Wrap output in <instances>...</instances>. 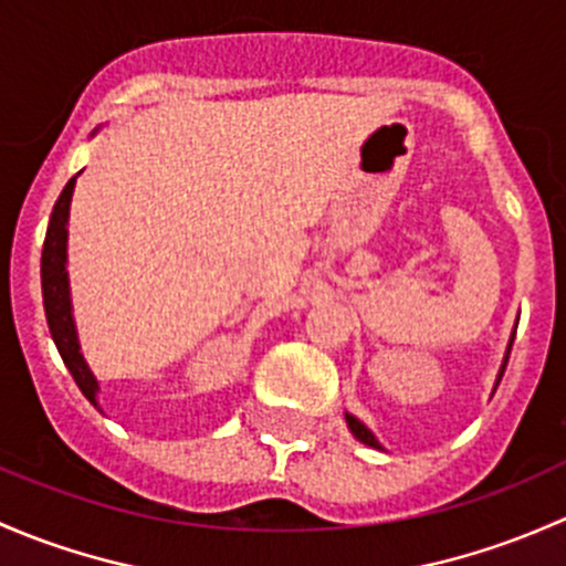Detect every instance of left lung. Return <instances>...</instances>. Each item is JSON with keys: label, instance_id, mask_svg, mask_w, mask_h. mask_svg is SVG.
<instances>
[{"label": "left lung", "instance_id": "obj_1", "mask_svg": "<svg viewBox=\"0 0 566 566\" xmlns=\"http://www.w3.org/2000/svg\"><path fill=\"white\" fill-rule=\"evenodd\" d=\"M512 340H515V337H512ZM512 348V346H510ZM506 359H510V352H506V357H504V365H501V373H499V381H501V376H504V368H506ZM346 422H348V428H352V433L357 436L359 441H363V444H368V447H376V450H381V444H378L376 441V436L370 433L368 428H365L363 422H359L357 417H352V413H346Z\"/></svg>", "mask_w": 566, "mask_h": 566}]
</instances>
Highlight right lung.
Here are the masks:
<instances>
[{"instance_id":"right-lung-1","label":"right lung","mask_w":566,"mask_h":566,"mask_svg":"<svg viewBox=\"0 0 566 566\" xmlns=\"http://www.w3.org/2000/svg\"><path fill=\"white\" fill-rule=\"evenodd\" d=\"M75 177L70 179L54 203L51 212L49 231H45L43 242V259H40V277H43V307L45 318H49L51 337H54L56 348H60L62 359H65L67 370L73 373L75 384L81 392L86 395L90 403L97 406V381L92 370L86 368L84 357L78 352V337H75L73 313H70V289H67V214H70V198H73Z\"/></svg>"}]
</instances>
